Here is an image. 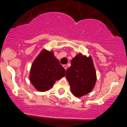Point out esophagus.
Instances as JSON below:
<instances>
[{"mask_svg":"<svg viewBox=\"0 0 127 127\" xmlns=\"http://www.w3.org/2000/svg\"><path fill=\"white\" fill-rule=\"evenodd\" d=\"M63 67L64 68L65 70H66V69H67V65H66V64H64V65H63Z\"/></svg>","mask_w":127,"mask_h":127,"instance_id":"obj_1","label":"esophagus"}]
</instances>
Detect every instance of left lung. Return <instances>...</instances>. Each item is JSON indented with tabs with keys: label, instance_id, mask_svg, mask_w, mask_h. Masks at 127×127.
Segmentation results:
<instances>
[{
	"label": "left lung",
	"instance_id": "obj_1",
	"mask_svg": "<svg viewBox=\"0 0 127 127\" xmlns=\"http://www.w3.org/2000/svg\"><path fill=\"white\" fill-rule=\"evenodd\" d=\"M65 76L76 97H81L91 92L96 82L95 70L91 57L77 55L72 59Z\"/></svg>",
	"mask_w": 127,
	"mask_h": 127
}]
</instances>
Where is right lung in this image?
<instances>
[{
	"label": "right lung",
	"mask_w": 127,
	"mask_h": 127,
	"mask_svg": "<svg viewBox=\"0 0 127 127\" xmlns=\"http://www.w3.org/2000/svg\"><path fill=\"white\" fill-rule=\"evenodd\" d=\"M65 68L51 51L43 50L32 65L30 82L39 91H46L55 81L64 76Z\"/></svg>",
	"instance_id": "right-lung-1"
}]
</instances>
